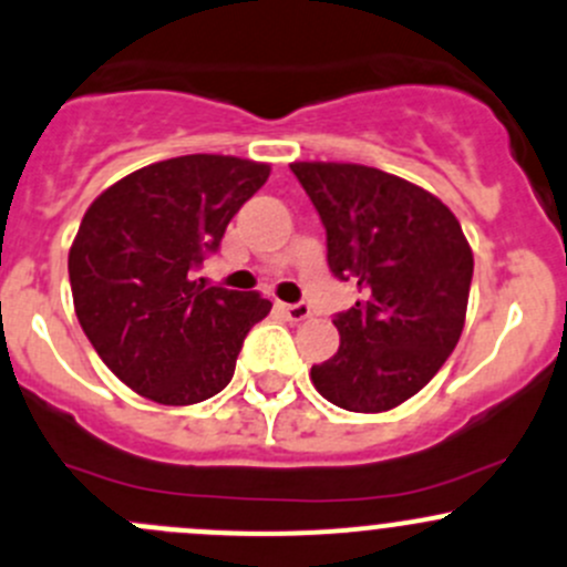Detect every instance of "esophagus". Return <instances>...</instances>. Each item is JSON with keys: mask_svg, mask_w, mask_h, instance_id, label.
Listing matches in <instances>:
<instances>
[{"mask_svg": "<svg viewBox=\"0 0 567 567\" xmlns=\"http://www.w3.org/2000/svg\"><path fill=\"white\" fill-rule=\"evenodd\" d=\"M279 310H282L285 316H288V321H293V323L305 321V318L312 316V310L307 305H279Z\"/></svg>", "mask_w": 567, "mask_h": 567, "instance_id": "obj_1", "label": "esophagus"}]
</instances>
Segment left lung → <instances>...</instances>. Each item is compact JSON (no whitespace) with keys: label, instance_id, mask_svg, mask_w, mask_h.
Returning <instances> with one entry per match:
<instances>
[{"label":"left lung","instance_id":"left-lung-1","mask_svg":"<svg viewBox=\"0 0 567 567\" xmlns=\"http://www.w3.org/2000/svg\"><path fill=\"white\" fill-rule=\"evenodd\" d=\"M327 229V260L360 301L334 318L338 354L312 365L318 393L351 412H384L430 382L457 346L474 251L430 190L357 163H290Z\"/></svg>","mask_w":567,"mask_h":567}]
</instances>
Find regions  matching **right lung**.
I'll use <instances>...</instances> for the list:
<instances>
[{
  "instance_id": "right-lung-1",
  "label": "right lung",
  "mask_w": 567,
  "mask_h": 567,
  "mask_svg": "<svg viewBox=\"0 0 567 567\" xmlns=\"http://www.w3.org/2000/svg\"><path fill=\"white\" fill-rule=\"evenodd\" d=\"M271 166L185 155L126 174L93 199L69 251L74 312L104 365L168 406L221 393L244 338L271 312L260 293L196 279Z\"/></svg>"
}]
</instances>
